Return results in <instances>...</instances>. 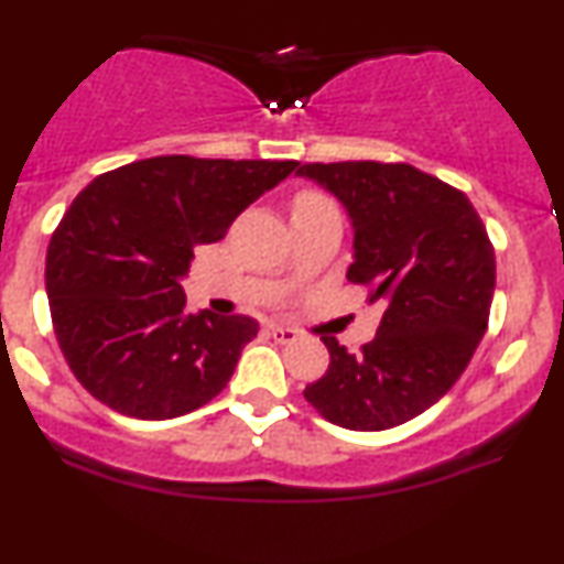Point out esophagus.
Returning a JSON list of instances; mask_svg holds the SVG:
<instances>
[{"label": "esophagus", "instance_id": "34e87169", "mask_svg": "<svg viewBox=\"0 0 564 564\" xmlns=\"http://www.w3.org/2000/svg\"><path fill=\"white\" fill-rule=\"evenodd\" d=\"M270 336H273L278 344H291L300 338V334H296L294 328H286V325H270Z\"/></svg>", "mask_w": 564, "mask_h": 564}]
</instances>
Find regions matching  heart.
Instances as JSON below:
<instances>
[{
  "label": "heart",
  "instance_id": "b5f03b06",
  "mask_svg": "<svg viewBox=\"0 0 564 564\" xmlns=\"http://www.w3.org/2000/svg\"><path fill=\"white\" fill-rule=\"evenodd\" d=\"M330 199L328 196H323L321 192H300L294 196V202H291V215H302V213H312V209H321V207H328Z\"/></svg>",
  "mask_w": 564,
  "mask_h": 564
}]
</instances>
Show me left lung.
<instances>
[{
  "label": "left lung",
  "instance_id": "left-lung-1",
  "mask_svg": "<svg viewBox=\"0 0 564 564\" xmlns=\"http://www.w3.org/2000/svg\"><path fill=\"white\" fill-rule=\"evenodd\" d=\"M296 175L347 209V278L386 307L357 355L323 336L330 365L304 399L349 431L402 425L457 383L486 334L497 260L484 220L463 192L406 162H310Z\"/></svg>",
  "mask_w": 564,
  "mask_h": 564
}]
</instances>
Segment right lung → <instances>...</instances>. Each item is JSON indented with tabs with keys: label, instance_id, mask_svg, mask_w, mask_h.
<instances>
[{
	"label": "right lung",
	"instance_id": "obj_1",
	"mask_svg": "<svg viewBox=\"0 0 564 564\" xmlns=\"http://www.w3.org/2000/svg\"><path fill=\"white\" fill-rule=\"evenodd\" d=\"M294 160L149 158L73 199L46 249L59 349L80 386L126 417L171 420L226 389L260 325L186 312L181 278L199 243L220 241Z\"/></svg>",
	"mask_w": 564,
	"mask_h": 564
}]
</instances>
